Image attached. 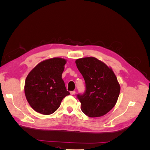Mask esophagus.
<instances>
[{
    "mask_svg": "<svg viewBox=\"0 0 150 150\" xmlns=\"http://www.w3.org/2000/svg\"><path fill=\"white\" fill-rule=\"evenodd\" d=\"M75 93H76L75 91H71V92H70V94H71V95H74Z\"/></svg>",
    "mask_w": 150,
    "mask_h": 150,
    "instance_id": "1",
    "label": "esophagus"
}]
</instances>
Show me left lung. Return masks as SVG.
<instances>
[{
	"label": "left lung",
	"mask_w": 150,
	"mask_h": 150,
	"mask_svg": "<svg viewBox=\"0 0 150 150\" xmlns=\"http://www.w3.org/2000/svg\"><path fill=\"white\" fill-rule=\"evenodd\" d=\"M76 66L86 83V92L78 95L85 115L95 117L105 115L115 106L120 85L111 67L94 57L76 59Z\"/></svg>",
	"instance_id": "8db88e82"
}]
</instances>
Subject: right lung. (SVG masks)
Returning a JSON list of instances; mask_svg holds the SVG:
<instances>
[{"label":"right lung","mask_w":150,"mask_h":150,"mask_svg":"<svg viewBox=\"0 0 150 150\" xmlns=\"http://www.w3.org/2000/svg\"><path fill=\"white\" fill-rule=\"evenodd\" d=\"M66 62L61 57L48 59L36 65L27 76L25 98L36 112L45 115L52 114L60 106L63 98L70 94L62 79Z\"/></svg>","instance_id":"right-lung-1"}]
</instances>
